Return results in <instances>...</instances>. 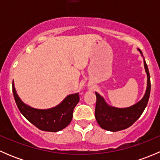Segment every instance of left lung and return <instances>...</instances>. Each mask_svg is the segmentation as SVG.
Listing matches in <instances>:
<instances>
[{"label": "left lung", "mask_w": 160, "mask_h": 160, "mask_svg": "<svg viewBox=\"0 0 160 160\" xmlns=\"http://www.w3.org/2000/svg\"><path fill=\"white\" fill-rule=\"evenodd\" d=\"M142 56L143 55L142 51L138 49ZM144 67L147 74V88L146 93L142 100L134 105L125 108L112 107L108 105L105 100L98 93L95 92L97 98L96 108H95V118L98 125L103 128L111 132H118L124 130L133 125L136 122L146 108L149 101L151 83H150V75L147 64L143 57Z\"/></svg>", "instance_id": "obj_1"}]
</instances>
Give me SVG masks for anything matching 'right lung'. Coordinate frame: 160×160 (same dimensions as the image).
<instances>
[{"mask_svg":"<svg viewBox=\"0 0 160 160\" xmlns=\"http://www.w3.org/2000/svg\"><path fill=\"white\" fill-rule=\"evenodd\" d=\"M14 101L19 111L32 125L45 132H56L65 128L71 122L72 112L80 101L79 93L70 94L57 106L49 109H36L25 104L18 95L12 83Z\"/></svg>","mask_w":160,"mask_h":160,"instance_id":"obj_1","label":"right lung"}]
</instances>
